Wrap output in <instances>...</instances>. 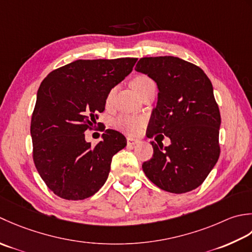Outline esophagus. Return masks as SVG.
<instances>
[{
    "mask_svg": "<svg viewBox=\"0 0 252 252\" xmlns=\"http://www.w3.org/2000/svg\"><path fill=\"white\" fill-rule=\"evenodd\" d=\"M138 142H139V140L138 139H135V138H132V137H127V145L128 146H135Z\"/></svg>",
    "mask_w": 252,
    "mask_h": 252,
    "instance_id": "obj_1",
    "label": "esophagus"
}]
</instances>
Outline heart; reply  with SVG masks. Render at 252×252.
Returning a JSON list of instances; mask_svg holds the SVG:
<instances>
[{"instance_id": "heart-1", "label": "heart", "mask_w": 252, "mask_h": 252, "mask_svg": "<svg viewBox=\"0 0 252 252\" xmlns=\"http://www.w3.org/2000/svg\"><path fill=\"white\" fill-rule=\"evenodd\" d=\"M155 84L150 77L146 75H137L131 79V87L132 89L135 90L138 94L146 88L147 86ZM115 94V88H112L105 96V105L109 106L112 103L113 96ZM146 119L141 115H133V114H121L117 117H115L114 121H113V126H114L116 129H119L123 132L130 133H137L141 129V127L145 124Z\"/></svg>"}]
</instances>
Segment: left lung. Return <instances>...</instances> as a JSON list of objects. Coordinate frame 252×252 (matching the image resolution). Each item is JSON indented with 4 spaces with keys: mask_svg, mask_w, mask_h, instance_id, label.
Instances as JSON below:
<instances>
[{
    "mask_svg": "<svg viewBox=\"0 0 252 252\" xmlns=\"http://www.w3.org/2000/svg\"><path fill=\"white\" fill-rule=\"evenodd\" d=\"M135 69L158 88L148 138L158 133L171 139L168 147L151 142L153 156L143 162V172L163 190L191 191L204 182L220 152V115L211 81L199 66L174 56L142 58Z\"/></svg>",
    "mask_w": 252,
    "mask_h": 252,
    "instance_id": "left-lung-1",
    "label": "left lung"
}]
</instances>
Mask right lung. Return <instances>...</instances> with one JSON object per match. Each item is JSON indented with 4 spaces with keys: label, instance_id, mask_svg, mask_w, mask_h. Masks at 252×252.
I'll use <instances>...</instances> for the list:
<instances>
[{
    "label": "right lung",
    "instance_id": "obj_1",
    "mask_svg": "<svg viewBox=\"0 0 252 252\" xmlns=\"http://www.w3.org/2000/svg\"><path fill=\"white\" fill-rule=\"evenodd\" d=\"M136 62V58L77 60L51 71L41 83L30 125L32 158L56 196L84 200L104 185L112 158L125 148L126 138L106 129L103 140L92 147L84 132L94 129L107 92Z\"/></svg>",
    "mask_w": 252,
    "mask_h": 252
}]
</instances>
